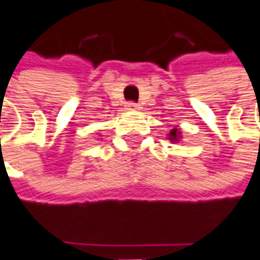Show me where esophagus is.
<instances>
[{"mask_svg": "<svg viewBox=\"0 0 260 260\" xmlns=\"http://www.w3.org/2000/svg\"><path fill=\"white\" fill-rule=\"evenodd\" d=\"M126 107L129 108V109H138V108H139V105H138L137 102H134V101H129Z\"/></svg>", "mask_w": 260, "mask_h": 260, "instance_id": "34e87169", "label": "esophagus"}]
</instances>
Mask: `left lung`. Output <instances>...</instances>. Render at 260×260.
<instances>
[{
    "instance_id": "1",
    "label": "left lung",
    "mask_w": 260,
    "mask_h": 260,
    "mask_svg": "<svg viewBox=\"0 0 260 260\" xmlns=\"http://www.w3.org/2000/svg\"><path fill=\"white\" fill-rule=\"evenodd\" d=\"M179 134L181 132H178V129H172L169 132V139L171 141H174V142H178V139H179Z\"/></svg>"
}]
</instances>
